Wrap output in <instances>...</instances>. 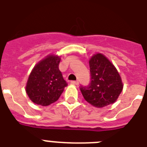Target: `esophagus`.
I'll use <instances>...</instances> for the list:
<instances>
[{
  "label": "esophagus",
  "mask_w": 147,
  "mask_h": 147,
  "mask_svg": "<svg viewBox=\"0 0 147 147\" xmlns=\"http://www.w3.org/2000/svg\"><path fill=\"white\" fill-rule=\"evenodd\" d=\"M71 84H74V85H78L79 84V82L77 80H76V81L73 80V81H71Z\"/></svg>",
  "instance_id": "esophagus-1"
}]
</instances>
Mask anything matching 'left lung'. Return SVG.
<instances>
[{
	"instance_id": "obj_1",
	"label": "left lung",
	"mask_w": 147,
	"mask_h": 147,
	"mask_svg": "<svg viewBox=\"0 0 147 147\" xmlns=\"http://www.w3.org/2000/svg\"><path fill=\"white\" fill-rule=\"evenodd\" d=\"M91 80L80 89L87 102L95 107L113 104L122 92V80L118 71L104 55L98 53L89 61Z\"/></svg>"
}]
</instances>
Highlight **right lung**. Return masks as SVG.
I'll return each instance as SVG.
<instances>
[{"label": "right lung", "instance_id": "add662e5", "mask_svg": "<svg viewBox=\"0 0 147 147\" xmlns=\"http://www.w3.org/2000/svg\"><path fill=\"white\" fill-rule=\"evenodd\" d=\"M59 57L49 55L35 65L26 85V92L35 104L48 106L55 102L67 86L59 71Z\"/></svg>", "mask_w": 147, "mask_h": 147}]
</instances>
